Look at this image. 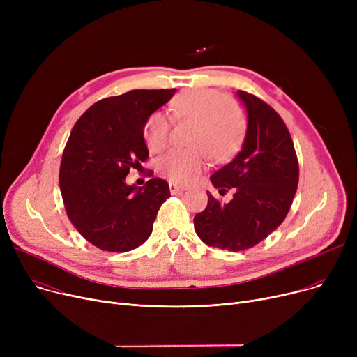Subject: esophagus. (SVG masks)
Segmentation results:
<instances>
[{"instance_id":"obj_1","label":"esophagus","mask_w":357,"mask_h":357,"mask_svg":"<svg viewBox=\"0 0 357 357\" xmlns=\"http://www.w3.org/2000/svg\"><path fill=\"white\" fill-rule=\"evenodd\" d=\"M169 190H171V192H172V194H178V192L185 191L186 188H185V186H182V185H178V183L171 182V183H169Z\"/></svg>"}]
</instances>
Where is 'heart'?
<instances>
[{"label": "heart", "instance_id": "obj_1", "mask_svg": "<svg viewBox=\"0 0 357 357\" xmlns=\"http://www.w3.org/2000/svg\"><path fill=\"white\" fill-rule=\"evenodd\" d=\"M175 120H194L190 136L192 147L172 149L156 162L158 172L174 183H190L207 165V153L215 162L231 158L246 133V112L230 96H220L213 88H194L176 96L171 102ZM171 119L153 111L143 126L149 150L160 152L169 142Z\"/></svg>", "mask_w": 357, "mask_h": 357}]
</instances>
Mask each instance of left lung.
Wrapping results in <instances>:
<instances>
[{"label":"left lung","mask_w":357,"mask_h":357,"mask_svg":"<svg viewBox=\"0 0 357 357\" xmlns=\"http://www.w3.org/2000/svg\"><path fill=\"white\" fill-rule=\"evenodd\" d=\"M248 111V130L236 158L213 174L214 188L233 198L221 204L210 192L207 208L194 217L205 245L221 250H246L276 230L296 192L299 167L289 131L265 101L237 91Z\"/></svg>","instance_id":"8db88e82"}]
</instances>
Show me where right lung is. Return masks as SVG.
<instances>
[{
    "mask_svg": "<svg viewBox=\"0 0 357 357\" xmlns=\"http://www.w3.org/2000/svg\"><path fill=\"white\" fill-rule=\"evenodd\" d=\"M175 89H133L91 105L65 146L59 185L66 214L81 236L105 252L139 248L153 230L169 185L152 178L127 185L130 169L149 158L143 126Z\"/></svg>",
    "mask_w": 357,
    "mask_h": 357,
    "instance_id": "obj_1",
    "label": "right lung"
}]
</instances>
